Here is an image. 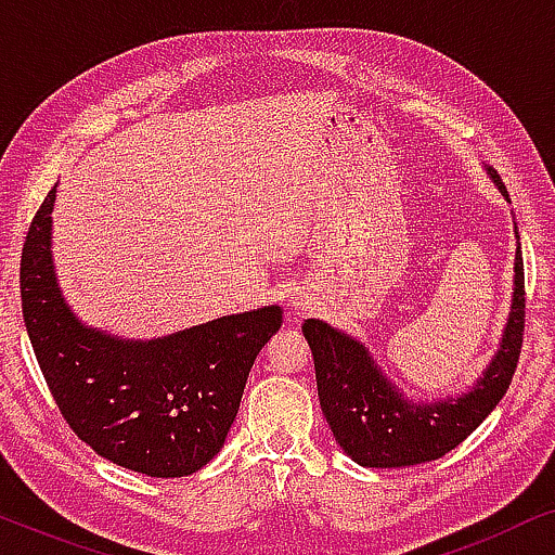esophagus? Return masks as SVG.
<instances>
[{
    "mask_svg": "<svg viewBox=\"0 0 555 555\" xmlns=\"http://www.w3.org/2000/svg\"><path fill=\"white\" fill-rule=\"evenodd\" d=\"M302 308H306V302H302V300H298V302H293V310H295V313H300V310Z\"/></svg>",
    "mask_w": 555,
    "mask_h": 555,
    "instance_id": "34e87169",
    "label": "esophagus"
}]
</instances>
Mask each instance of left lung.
<instances>
[{"label":"left lung","mask_w":555,"mask_h":555,"mask_svg":"<svg viewBox=\"0 0 555 555\" xmlns=\"http://www.w3.org/2000/svg\"><path fill=\"white\" fill-rule=\"evenodd\" d=\"M485 171L505 202H511L500 173L492 166H485ZM515 240L513 302L503 338L482 376L457 397L431 401L406 397L384 374L363 340L318 318L302 323V336L313 351L318 399L325 422L344 452L361 467L397 469L439 460L465 442L505 397L518 369L526 328V278L518 227Z\"/></svg>","instance_id":"left-lung-1"}]
</instances>
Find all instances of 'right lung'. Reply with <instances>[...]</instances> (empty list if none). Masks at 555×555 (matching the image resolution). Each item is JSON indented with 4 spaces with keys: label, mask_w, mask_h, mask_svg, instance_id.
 I'll use <instances>...</instances> for the list:
<instances>
[{
    "label": "right lung",
    "mask_w": 555,
    "mask_h": 555,
    "mask_svg": "<svg viewBox=\"0 0 555 555\" xmlns=\"http://www.w3.org/2000/svg\"><path fill=\"white\" fill-rule=\"evenodd\" d=\"M57 186L22 247V315L60 412L101 457L149 477H186L222 450L249 369L283 325L264 306L162 338H120L67 306L52 260Z\"/></svg>",
    "instance_id": "right-lung-1"
}]
</instances>
